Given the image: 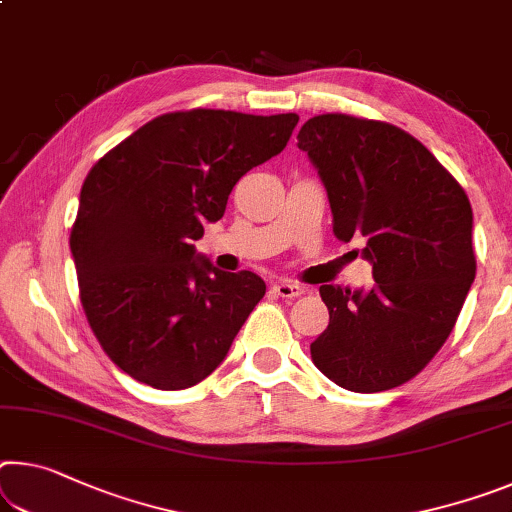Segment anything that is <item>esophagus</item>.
Instances as JSON below:
<instances>
[{"label":"esophagus","instance_id":"1","mask_svg":"<svg viewBox=\"0 0 512 512\" xmlns=\"http://www.w3.org/2000/svg\"><path fill=\"white\" fill-rule=\"evenodd\" d=\"M273 291L282 298H298L300 294H305V287L298 285V282H291V280H282V282H275Z\"/></svg>","mask_w":512,"mask_h":512}]
</instances>
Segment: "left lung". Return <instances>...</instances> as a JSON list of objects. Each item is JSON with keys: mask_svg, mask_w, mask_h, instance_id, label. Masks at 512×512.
Returning <instances> with one entry per match:
<instances>
[{"mask_svg": "<svg viewBox=\"0 0 512 512\" xmlns=\"http://www.w3.org/2000/svg\"><path fill=\"white\" fill-rule=\"evenodd\" d=\"M298 148L326 186L335 237L364 239L376 280L319 287L330 323L312 362L351 392L399 387L440 351L474 282L467 193L415 136L378 120L314 116Z\"/></svg>", "mask_w": 512, "mask_h": 512, "instance_id": "1", "label": "left lung"}]
</instances>
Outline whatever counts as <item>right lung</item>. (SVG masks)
<instances>
[{
	"mask_svg": "<svg viewBox=\"0 0 512 512\" xmlns=\"http://www.w3.org/2000/svg\"><path fill=\"white\" fill-rule=\"evenodd\" d=\"M296 123V113H164L86 175L70 234L81 305L134 380L186 389L225 360L266 285L216 269L193 241L223 218L250 168L285 150Z\"/></svg>",
	"mask_w": 512,
	"mask_h": 512,
	"instance_id": "right-lung-1",
	"label": "right lung"
}]
</instances>
